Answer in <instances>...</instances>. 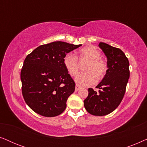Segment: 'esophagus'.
I'll return each instance as SVG.
<instances>
[{"mask_svg":"<svg viewBox=\"0 0 147 147\" xmlns=\"http://www.w3.org/2000/svg\"><path fill=\"white\" fill-rule=\"evenodd\" d=\"M80 88H81V86L80 85H78V84H76V91H78V90H79Z\"/></svg>","mask_w":147,"mask_h":147,"instance_id":"34e87169","label":"esophagus"}]
</instances>
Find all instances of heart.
<instances>
[{
  "label": "heart",
  "instance_id": "b5f03b06",
  "mask_svg": "<svg viewBox=\"0 0 147 147\" xmlns=\"http://www.w3.org/2000/svg\"><path fill=\"white\" fill-rule=\"evenodd\" d=\"M101 52L94 46H87L79 51L80 59L88 60L86 66L87 71L80 73L76 77V83L79 85L89 86L97 82L98 78H102L107 70V64L101 57ZM63 65L71 76H75L79 71V62L75 55L68 53L63 57Z\"/></svg>",
  "mask_w": 147,
  "mask_h": 147
}]
</instances>
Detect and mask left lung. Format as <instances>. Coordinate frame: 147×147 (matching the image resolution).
<instances>
[{"label":"left lung","instance_id":"1","mask_svg":"<svg viewBox=\"0 0 147 147\" xmlns=\"http://www.w3.org/2000/svg\"><path fill=\"white\" fill-rule=\"evenodd\" d=\"M99 47L107 57L106 75L96 86L99 92L88 89L84 107L94 116H105L119 106L126 92L130 77L129 61L121 49L100 42Z\"/></svg>","mask_w":147,"mask_h":147}]
</instances>
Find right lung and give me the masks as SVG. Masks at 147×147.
<instances>
[{
  "label": "right lung",
  "mask_w": 147,
  "mask_h": 147,
  "mask_svg": "<svg viewBox=\"0 0 147 147\" xmlns=\"http://www.w3.org/2000/svg\"><path fill=\"white\" fill-rule=\"evenodd\" d=\"M81 45L54 41L39 46L26 57L21 71L22 94L36 113L53 117L65 110L76 84L63 65V57Z\"/></svg>",
  "instance_id": "add662e5"
}]
</instances>
